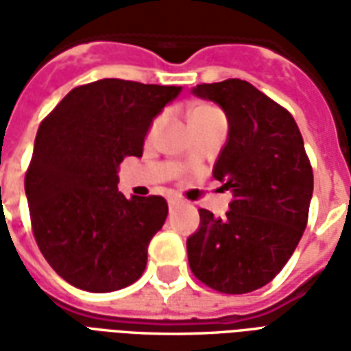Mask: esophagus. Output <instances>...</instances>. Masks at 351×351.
<instances>
[{
    "label": "esophagus",
    "instance_id": "esophagus-1",
    "mask_svg": "<svg viewBox=\"0 0 351 351\" xmlns=\"http://www.w3.org/2000/svg\"><path fill=\"white\" fill-rule=\"evenodd\" d=\"M167 203H169V208H175V206L180 205L182 201H180V199H178V197H169Z\"/></svg>",
    "mask_w": 351,
    "mask_h": 351
}]
</instances>
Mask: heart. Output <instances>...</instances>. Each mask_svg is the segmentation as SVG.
Instances as JSON below:
<instances>
[{"mask_svg":"<svg viewBox=\"0 0 351 351\" xmlns=\"http://www.w3.org/2000/svg\"><path fill=\"white\" fill-rule=\"evenodd\" d=\"M216 112H220V110H218V108H214V107H208V105H201V107H195V108H193V110H191L190 118H193V116L216 114ZM156 125H158V122L152 123V130H150V131H154V128H156Z\"/></svg>","mask_w":351,"mask_h":351,"instance_id":"heart-1","label":"heart"}]
</instances>
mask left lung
I'll return each instance as SVG.
<instances>
[{
	"label": "left lung",
	"mask_w": 351,
	"mask_h": 351,
	"mask_svg": "<svg viewBox=\"0 0 351 351\" xmlns=\"http://www.w3.org/2000/svg\"><path fill=\"white\" fill-rule=\"evenodd\" d=\"M191 92L228 116V143L213 176L231 190L226 218L199 210L186 241L191 272L229 295L269 284L291 258L308 220L314 175L293 116L250 82L228 79Z\"/></svg>",
	"instance_id": "8db88e82"
}]
</instances>
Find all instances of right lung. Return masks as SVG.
Returning a JSON list of instances; mask_svg holds the SVG:
<instances>
[{
  "instance_id": "1",
  "label": "right lung",
  "mask_w": 351,
  "mask_h": 351,
  "mask_svg": "<svg viewBox=\"0 0 351 351\" xmlns=\"http://www.w3.org/2000/svg\"><path fill=\"white\" fill-rule=\"evenodd\" d=\"M180 90L95 80L73 88L39 125L24 180L32 229L45 259L71 286L107 293L145 272L167 201L123 197L118 167L143 156L152 120Z\"/></svg>"
}]
</instances>
